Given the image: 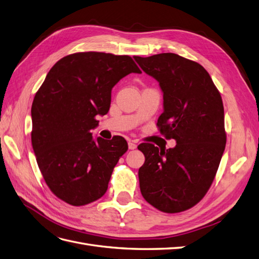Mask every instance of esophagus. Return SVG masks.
Here are the masks:
<instances>
[{
	"mask_svg": "<svg viewBox=\"0 0 259 259\" xmlns=\"http://www.w3.org/2000/svg\"><path fill=\"white\" fill-rule=\"evenodd\" d=\"M137 148V144L134 142V140H130L128 142V149L131 150H134V149Z\"/></svg>",
	"mask_w": 259,
	"mask_h": 259,
	"instance_id": "1",
	"label": "esophagus"
}]
</instances>
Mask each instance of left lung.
Segmentation results:
<instances>
[{"label": "left lung", "mask_w": 259, "mask_h": 259, "mask_svg": "<svg viewBox=\"0 0 259 259\" xmlns=\"http://www.w3.org/2000/svg\"><path fill=\"white\" fill-rule=\"evenodd\" d=\"M139 67L159 82L164 111L158 127L176 146L140 144L138 170L144 199L164 213H179L199 203L215 178L227 136L222 96L200 64L173 53L135 56Z\"/></svg>", "instance_id": "obj_1"}]
</instances>
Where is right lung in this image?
Returning a JSON list of instances; mask_svg holds the SVG:
<instances>
[{
	"label": "right lung",
	"instance_id": "add662e5",
	"mask_svg": "<svg viewBox=\"0 0 259 259\" xmlns=\"http://www.w3.org/2000/svg\"><path fill=\"white\" fill-rule=\"evenodd\" d=\"M142 73L127 55H68L53 66L36 92L31 142L46 185L60 200L82 206L103 197L126 140H94L97 115L108 113L111 91L122 77Z\"/></svg>",
	"mask_w": 259,
	"mask_h": 259
}]
</instances>
